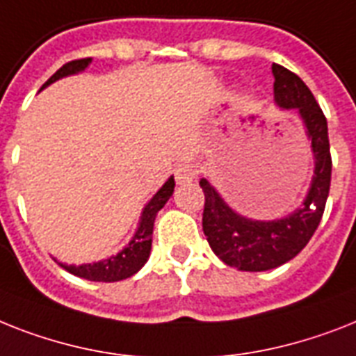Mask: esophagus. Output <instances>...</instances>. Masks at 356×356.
I'll return each instance as SVG.
<instances>
[{"mask_svg": "<svg viewBox=\"0 0 356 356\" xmlns=\"http://www.w3.org/2000/svg\"><path fill=\"white\" fill-rule=\"evenodd\" d=\"M195 177H197V166L195 164L184 163L179 164L177 168H175V181H177V184L192 183Z\"/></svg>", "mask_w": 356, "mask_h": 356, "instance_id": "1", "label": "esophagus"}]
</instances>
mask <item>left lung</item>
Instances as JSON below:
<instances>
[{
  "instance_id": "1",
  "label": "left lung",
  "mask_w": 356,
  "mask_h": 356,
  "mask_svg": "<svg viewBox=\"0 0 356 356\" xmlns=\"http://www.w3.org/2000/svg\"><path fill=\"white\" fill-rule=\"evenodd\" d=\"M273 74L274 102L280 109L298 113L314 155V173L303 203L283 218L259 221L236 212L208 179L199 181L204 192L203 232L208 245L221 261L247 273L270 270L302 252L318 228L331 186L327 120L322 109L298 74L278 63H273Z\"/></svg>"
}]
</instances>
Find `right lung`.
<instances>
[{"label":"right lung","mask_w":356,"mask_h":356,"mask_svg":"<svg viewBox=\"0 0 356 356\" xmlns=\"http://www.w3.org/2000/svg\"><path fill=\"white\" fill-rule=\"evenodd\" d=\"M91 63V58H83V60H73V62L65 63L58 69L53 76L49 78L47 82L43 83L42 89L51 86L53 82L60 80L63 76H71V74L82 73L88 69ZM40 89V91H42ZM173 175H170L168 181L159 188V192L153 195L148 201V204L143 208L140 219H138V227L133 234V238L129 239V243L115 256H109L106 259L95 263H83V265H65L60 263L58 265L63 267L67 273L74 274L78 278L89 280V282H120V280L131 278L133 274H137L140 268L144 267V263L148 261L149 252H152V234H153V223L157 218L159 210L166 204L173 193Z\"/></svg>","instance_id":"obj_1"}]
</instances>
